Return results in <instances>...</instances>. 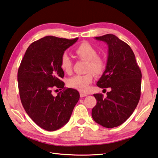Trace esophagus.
I'll list each match as a JSON object with an SVG mask.
<instances>
[{"label":"esophagus","instance_id":"obj_1","mask_svg":"<svg viewBox=\"0 0 158 158\" xmlns=\"http://www.w3.org/2000/svg\"><path fill=\"white\" fill-rule=\"evenodd\" d=\"M88 94L85 93H80V97H86Z\"/></svg>","mask_w":158,"mask_h":158}]
</instances>
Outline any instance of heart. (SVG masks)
<instances>
[{
    "mask_svg": "<svg viewBox=\"0 0 158 158\" xmlns=\"http://www.w3.org/2000/svg\"><path fill=\"white\" fill-rule=\"evenodd\" d=\"M76 55L79 59L87 61L86 70L92 71L95 74H100L105 68V61L102 56L97 55V50L93 45L88 42H83L74 50ZM60 66L65 73L72 72L73 63L67 53L62 54L60 60ZM93 80V74L91 72L85 74H77L71 77L68 81V86L76 90L85 92Z\"/></svg>",
    "mask_w": 158,
    "mask_h": 158,
    "instance_id": "1",
    "label": "heart"
}]
</instances>
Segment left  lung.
I'll list each match as a JSON object with an SVG mask.
<instances>
[{"label": "left lung", "mask_w": 158, "mask_h": 158, "mask_svg": "<svg viewBox=\"0 0 158 158\" xmlns=\"http://www.w3.org/2000/svg\"><path fill=\"white\" fill-rule=\"evenodd\" d=\"M106 43L108 59L105 71L97 85L110 88L107 97L94 94L97 104L92 110L94 121L111 128L122 124L137 107L141 95L142 73L129 45L113 34L95 37Z\"/></svg>", "instance_id": "left-lung-1"}]
</instances>
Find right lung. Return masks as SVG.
<instances>
[{
  "label": "right lung",
  "instance_id": "1",
  "mask_svg": "<svg viewBox=\"0 0 158 158\" xmlns=\"http://www.w3.org/2000/svg\"><path fill=\"white\" fill-rule=\"evenodd\" d=\"M78 38L66 39L47 36L27 49L18 71L19 94L23 106L36 124L48 131L58 130L69 121L79 99L75 89L64 88L60 66L62 54ZM64 90L56 97L51 90Z\"/></svg>",
  "mask_w": 158,
  "mask_h": 158
}]
</instances>
